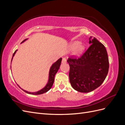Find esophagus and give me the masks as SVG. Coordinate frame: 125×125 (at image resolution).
Segmentation results:
<instances>
[{"mask_svg": "<svg viewBox=\"0 0 125 125\" xmlns=\"http://www.w3.org/2000/svg\"><path fill=\"white\" fill-rule=\"evenodd\" d=\"M67 62V59L65 58H63L62 59V63H66Z\"/></svg>", "mask_w": 125, "mask_h": 125, "instance_id": "34e87169", "label": "esophagus"}]
</instances>
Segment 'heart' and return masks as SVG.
<instances>
[{"instance_id":"b5f03b06","label":"heart","mask_w":125,"mask_h":125,"mask_svg":"<svg viewBox=\"0 0 125 125\" xmlns=\"http://www.w3.org/2000/svg\"><path fill=\"white\" fill-rule=\"evenodd\" d=\"M70 50H73V55L75 57L80 56L84 50V46L79 41H74L69 46Z\"/></svg>"}]
</instances>
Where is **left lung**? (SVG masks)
Here are the masks:
<instances>
[{
	"instance_id": "8db88e82",
	"label": "left lung",
	"mask_w": 125,
	"mask_h": 125,
	"mask_svg": "<svg viewBox=\"0 0 125 125\" xmlns=\"http://www.w3.org/2000/svg\"><path fill=\"white\" fill-rule=\"evenodd\" d=\"M90 46L81 57L68 58L69 80L78 92L88 93L99 87L106 77L109 62L105 46L95 37L89 38Z\"/></svg>"
}]
</instances>
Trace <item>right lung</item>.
Instances as JSON below:
<instances>
[{"mask_svg":"<svg viewBox=\"0 0 125 125\" xmlns=\"http://www.w3.org/2000/svg\"><path fill=\"white\" fill-rule=\"evenodd\" d=\"M28 40V39H25L24 40H23V41L22 42L21 44L24 43V42H25L26 40ZM17 51H18V50H17L16 51H15L13 53L12 57V59H11V62H12L13 57L14 56L15 54H16V52ZM62 60V58H60L59 59H58L57 60V61L55 62H54V63L52 64V65L50 67V71H49L48 79L47 83H46V85H45L43 88H42V89H41L40 90L38 91L34 92H29V91H26V90H25L23 89H22L21 87L17 84L18 86L20 88H21L22 90H23V91H24L25 93L29 94H32V95H39V94H43V93L47 92V91H48L51 89V88L52 86V84H53V83H54L55 74H56L57 73L58 69H59L60 66V65H61Z\"/></svg>","mask_w":125,"mask_h":125,"instance_id":"add662e5","label":"right lung"}]
</instances>
